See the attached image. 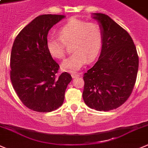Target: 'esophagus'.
Returning <instances> with one entry per match:
<instances>
[{
    "label": "esophagus",
    "mask_w": 148,
    "mask_h": 148,
    "mask_svg": "<svg viewBox=\"0 0 148 148\" xmlns=\"http://www.w3.org/2000/svg\"><path fill=\"white\" fill-rule=\"evenodd\" d=\"M72 75V78H77V77H79V74H78V73H72L71 74Z\"/></svg>",
    "instance_id": "1"
}]
</instances>
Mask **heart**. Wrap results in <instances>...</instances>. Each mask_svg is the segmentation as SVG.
<instances>
[{"mask_svg":"<svg viewBox=\"0 0 148 148\" xmlns=\"http://www.w3.org/2000/svg\"><path fill=\"white\" fill-rule=\"evenodd\" d=\"M60 36H51L47 40V49L52 57L62 59L66 53V44H72L74 53L62 64L69 72L79 70L86 62H92L103 44V30L95 23L72 18L59 29Z\"/></svg>","mask_w":148,"mask_h":148,"instance_id":"b5f03b06","label":"heart"}]
</instances>
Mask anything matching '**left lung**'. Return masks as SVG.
Segmentation results:
<instances>
[{
    "mask_svg": "<svg viewBox=\"0 0 148 148\" xmlns=\"http://www.w3.org/2000/svg\"><path fill=\"white\" fill-rule=\"evenodd\" d=\"M103 30L98 60L84 75L83 99L91 108L107 112L128 100L136 82L139 57L129 34L110 17L93 13Z\"/></svg>",
    "mask_w": 148,
    "mask_h": 148,
    "instance_id": "left-lung-1",
    "label": "left lung"
}]
</instances>
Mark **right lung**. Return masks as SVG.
<instances>
[{"label": "right lung", "mask_w": 148, "mask_h": 148, "mask_svg": "<svg viewBox=\"0 0 148 148\" xmlns=\"http://www.w3.org/2000/svg\"><path fill=\"white\" fill-rule=\"evenodd\" d=\"M64 15L42 14L15 38L10 59L12 86L23 103L32 110L50 112L63 104L72 80L67 72L56 76L59 65L47 49L48 32Z\"/></svg>", "instance_id": "add662e5"}]
</instances>
